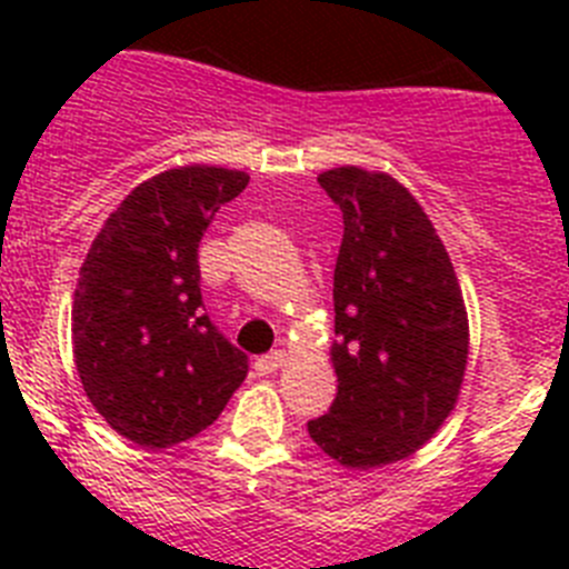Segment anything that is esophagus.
<instances>
[{
    "label": "esophagus",
    "mask_w": 569,
    "mask_h": 569,
    "mask_svg": "<svg viewBox=\"0 0 569 569\" xmlns=\"http://www.w3.org/2000/svg\"><path fill=\"white\" fill-rule=\"evenodd\" d=\"M284 361H288V353H284V350H273V353L256 359V370H259V373H276L279 367H284Z\"/></svg>",
    "instance_id": "obj_1"
}]
</instances>
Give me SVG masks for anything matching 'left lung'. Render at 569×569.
<instances>
[{
	"instance_id": "1",
	"label": "left lung",
	"mask_w": 569,
	"mask_h": 569,
	"mask_svg": "<svg viewBox=\"0 0 569 569\" xmlns=\"http://www.w3.org/2000/svg\"><path fill=\"white\" fill-rule=\"evenodd\" d=\"M345 219L333 270L336 399L308 421L350 470L413 456L453 413L470 328L453 261L413 193L356 164L319 173Z\"/></svg>"
}]
</instances>
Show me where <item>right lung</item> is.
Instances as JSON below:
<instances>
[{
  "mask_svg": "<svg viewBox=\"0 0 569 569\" xmlns=\"http://www.w3.org/2000/svg\"><path fill=\"white\" fill-rule=\"evenodd\" d=\"M244 170L188 164L124 196L90 244L73 293V359L84 396L128 441L150 450L208 430L248 376L208 313L199 241Z\"/></svg>",
  "mask_w": 569,
  "mask_h": 569,
  "instance_id": "1",
  "label": "right lung"
}]
</instances>
